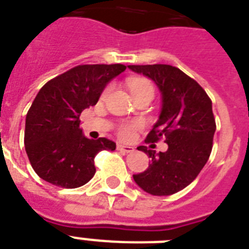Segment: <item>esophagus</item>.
Listing matches in <instances>:
<instances>
[{
	"instance_id": "34e87169",
	"label": "esophagus",
	"mask_w": 249,
	"mask_h": 249,
	"mask_svg": "<svg viewBox=\"0 0 249 249\" xmlns=\"http://www.w3.org/2000/svg\"><path fill=\"white\" fill-rule=\"evenodd\" d=\"M118 150L120 152H124V153H131V152H134V148L130 147V145H124V144H118Z\"/></svg>"
}]
</instances>
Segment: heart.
<instances>
[{"instance_id":"obj_1","label":"heart","mask_w":249,"mask_h":249,"mask_svg":"<svg viewBox=\"0 0 249 249\" xmlns=\"http://www.w3.org/2000/svg\"><path fill=\"white\" fill-rule=\"evenodd\" d=\"M129 87H130V91L133 95H137V93L144 92V91H153V87L150 85V82H148L147 79L142 78H134L129 81ZM110 89H106L104 91V97L108 93ZM139 128V124H125L121 125L119 128V137L121 139H125V141H129L135 135V130Z\"/></svg>"}]
</instances>
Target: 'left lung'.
Wrapping results in <instances>:
<instances>
[{
	"instance_id": "8db88e82",
	"label": "left lung",
	"mask_w": 249,
	"mask_h": 249,
	"mask_svg": "<svg viewBox=\"0 0 249 249\" xmlns=\"http://www.w3.org/2000/svg\"><path fill=\"white\" fill-rule=\"evenodd\" d=\"M128 68L152 79L160 89V119L147 139L154 143L164 138L168 144V149L160 153L138 147L152 160L147 170L133 175V178L150 195H172L197 177L212 153L216 129L212 100L195 79L176 67L148 64Z\"/></svg>"
}]
</instances>
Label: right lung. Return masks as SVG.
Returning <instances> with one entry per match:
<instances>
[{"mask_svg":"<svg viewBox=\"0 0 249 249\" xmlns=\"http://www.w3.org/2000/svg\"><path fill=\"white\" fill-rule=\"evenodd\" d=\"M125 70L123 64L77 66L41 87L25 121V149L40 178L76 189L95 175L96 154L115 150L110 139L86 138L79 116L97 104L107 83Z\"/></svg>","mask_w":249,"mask_h":249,"instance_id":"obj_1","label":"right lung"}]
</instances>
